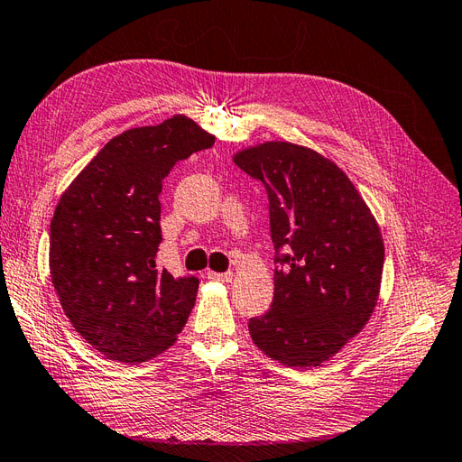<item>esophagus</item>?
<instances>
[{
    "instance_id": "esophagus-1",
    "label": "esophagus",
    "mask_w": 462,
    "mask_h": 462,
    "mask_svg": "<svg viewBox=\"0 0 462 462\" xmlns=\"http://www.w3.org/2000/svg\"><path fill=\"white\" fill-rule=\"evenodd\" d=\"M208 277H209V279H214V282L229 283V282H233V272H223V273H217V272H208Z\"/></svg>"
}]
</instances>
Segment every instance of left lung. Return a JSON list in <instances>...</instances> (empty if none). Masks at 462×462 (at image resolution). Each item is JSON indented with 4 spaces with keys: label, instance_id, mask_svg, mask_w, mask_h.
Wrapping results in <instances>:
<instances>
[{
    "label": "left lung",
    "instance_id": "8db88e82",
    "mask_svg": "<svg viewBox=\"0 0 462 462\" xmlns=\"http://www.w3.org/2000/svg\"><path fill=\"white\" fill-rule=\"evenodd\" d=\"M270 199L277 258L272 309L248 321L260 351L291 368H314L365 329L380 299L383 236L341 167L319 152L268 141L233 153Z\"/></svg>",
    "mask_w": 462,
    "mask_h": 462
}]
</instances>
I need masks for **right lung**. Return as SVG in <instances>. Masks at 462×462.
Returning a JSON list of instances; mask_svg holds the SVG:
<instances>
[{"label":"right lung","mask_w":462,"mask_h":462,"mask_svg":"<svg viewBox=\"0 0 462 462\" xmlns=\"http://www.w3.org/2000/svg\"><path fill=\"white\" fill-rule=\"evenodd\" d=\"M216 136L175 114L123 131L96 153L55 206L50 275L61 309L88 345L121 365L167 351L185 328L199 279L156 270L160 192L177 162Z\"/></svg>","instance_id":"right-lung-1"}]
</instances>
